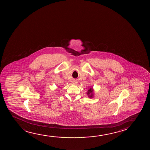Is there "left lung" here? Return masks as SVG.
Listing matches in <instances>:
<instances>
[{
  "label": "left lung",
  "mask_w": 150,
  "mask_h": 150,
  "mask_svg": "<svg viewBox=\"0 0 150 150\" xmlns=\"http://www.w3.org/2000/svg\"><path fill=\"white\" fill-rule=\"evenodd\" d=\"M93 90L92 88H91L90 90H88V94L90 95H88V96L89 97H92L93 96Z\"/></svg>",
  "instance_id": "obj_1"
}]
</instances>
